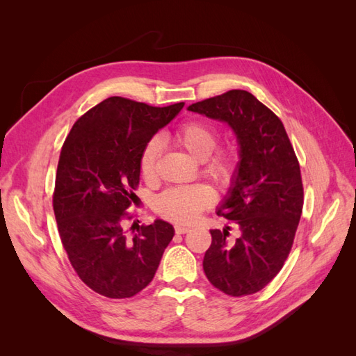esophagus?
<instances>
[{"mask_svg":"<svg viewBox=\"0 0 356 356\" xmlns=\"http://www.w3.org/2000/svg\"><path fill=\"white\" fill-rule=\"evenodd\" d=\"M191 227H188V225H184V224H175V232L178 234H184L187 232H190Z\"/></svg>","mask_w":356,"mask_h":356,"instance_id":"obj_1","label":"esophagus"}]
</instances>
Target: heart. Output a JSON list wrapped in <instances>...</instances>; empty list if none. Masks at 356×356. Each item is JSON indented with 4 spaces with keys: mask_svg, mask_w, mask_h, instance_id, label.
Listing matches in <instances>:
<instances>
[{
    "mask_svg": "<svg viewBox=\"0 0 356 356\" xmlns=\"http://www.w3.org/2000/svg\"><path fill=\"white\" fill-rule=\"evenodd\" d=\"M172 141L199 161H203V174L208 178L227 186L239 168V153L234 147L215 149L220 134L217 127L203 120H187L170 134ZM160 156L159 138L148 139L139 156V170L147 179L154 177ZM213 202L212 190L204 184L174 187L157 197L156 209L161 217L178 222H190Z\"/></svg>",
    "mask_w": 356,
    "mask_h": 356,
    "instance_id": "heart-1",
    "label": "heart"
}]
</instances>
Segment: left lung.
<instances>
[{
    "label": "left lung",
    "instance_id": "8db88e82",
    "mask_svg": "<svg viewBox=\"0 0 356 356\" xmlns=\"http://www.w3.org/2000/svg\"><path fill=\"white\" fill-rule=\"evenodd\" d=\"M188 110L227 122L241 145L238 175L217 211L238 234L211 230L204 275L227 296L255 294L281 272L294 243L305 202L298 159L281 118L250 92L229 90Z\"/></svg>",
    "mask_w": 356,
    "mask_h": 356
}]
</instances>
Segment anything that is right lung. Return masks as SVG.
I'll return each mask as SVG.
<instances>
[{"label": "right lung", "instance_id": "obj_1", "mask_svg": "<svg viewBox=\"0 0 356 356\" xmlns=\"http://www.w3.org/2000/svg\"><path fill=\"white\" fill-rule=\"evenodd\" d=\"M184 102L152 106L122 96L99 102L74 123L62 145L53 211L68 260L95 293L129 298L153 281L174 227L132 225L127 209L139 186V156ZM137 232H134V229Z\"/></svg>", "mask_w": 356, "mask_h": 356}]
</instances>
